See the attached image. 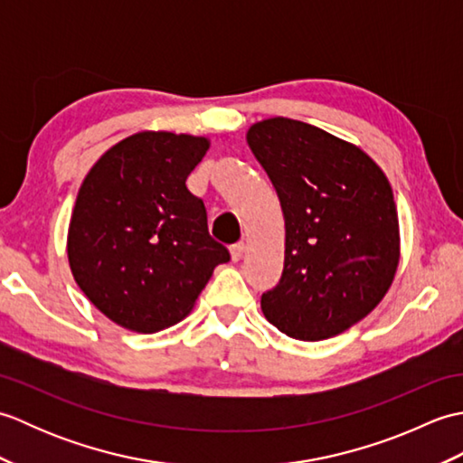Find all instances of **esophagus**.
<instances>
[{"instance_id":"obj_1","label":"esophagus","mask_w":463,"mask_h":463,"mask_svg":"<svg viewBox=\"0 0 463 463\" xmlns=\"http://www.w3.org/2000/svg\"><path fill=\"white\" fill-rule=\"evenodd\" d=\"M242 254H244V244L242 242L232 244V247H231V259H232V262H239L242 259Z\"/></svg>"}]
</instances>
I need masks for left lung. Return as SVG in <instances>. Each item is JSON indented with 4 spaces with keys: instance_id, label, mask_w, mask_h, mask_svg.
<instances>
[{
    "instance_id": "left-lung-1",
    "label": "left lung",
    "mask_w": 463,
    "mask_h": 463,
    "mask_svg": "<svg viewBox=\"0 0 463 463\" xmlns=\"http://www.w3.org/2000/svg\"><path fill=\"white\" fill-rule=\"evenodd\" d=\"M280 199L284 270L260 308L290 338L336 336L378 307L400 260L386 175L360 146L318 127L272 117L247 133Z\"/></svg>"
}]
</instances>
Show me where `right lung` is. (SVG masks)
<instances>
[{
	"label": "right lung",
	"instance_id": "obj_1",
	"mask_svg": "<svg viewBox=\"0 0 463 463\" xmlns=\"http://www.w3.org/2000/svg\"><path fill=\"white\" fill-rule=\"evenodd\" d=\"M209 139L143 131L113 145L87 173L71 213L67 259L77 287L119 326L153 334L181 322L214 267L204 203L186 176Z\"/></svg>",
	"mask_w": 463,
	"mask_h": 463
}]
</instances>
